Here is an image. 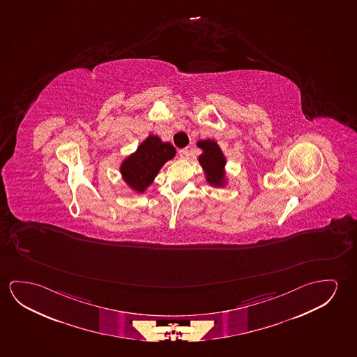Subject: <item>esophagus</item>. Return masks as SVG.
<instances>
[{"instance_id":"esophagus-1","label":"esophagus","mask_w":357,"mask_h":357,"mask_svg":"<svg viewBox=\"0 0 357 357\" xmlns=\"http://www.w3.org/2000/svg\"><path fill=\"white\" fill-rule=\"evenodd\" d=\"M179 155H181V158H187L188 155H189V149H179Z\"/></svg>"}]
</instances>
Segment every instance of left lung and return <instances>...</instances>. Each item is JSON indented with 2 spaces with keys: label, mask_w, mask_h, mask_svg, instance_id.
Listing matches in <instances>:
<instances>
[{
  "label": "left lung",
  "mask_w": 357,
  "mask_h": 357,
  "mask_svg": "<svg viewBox=\"0 0 357 357\" xmlns=\"http://www.w3.org/2000/svg\"><path fill=\"white\" fill-rule=\"evenodd\" d=\"M198 146L203 149L204 153L199 157V162L203 167L210 184L219 187L224 179V167L225 157L215 141H200Z\"/></svg>",
  "instance_id": "1"
}]
</instances>
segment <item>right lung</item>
Masks as SVG:
<instances>
[{
	"mask_svg": "<svg viewBox=\"0 0 357 357\" xmlns=\"http://www.w3.org/2000/svg\"><path fill=\"white\" fill-rule=\"evenodd\" d=\"M176 149L170 143H163L157 136H149L141 143L136 153L121 165V173L130 187L138 192H144L153 181L162 165L173 158Z\"/></svg>",
	"mask_w": 357,
	"mask_h": 357,
	"instance_id": "1",
	"label": "right lung"
}]
</instances>
